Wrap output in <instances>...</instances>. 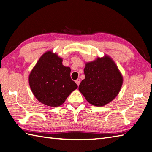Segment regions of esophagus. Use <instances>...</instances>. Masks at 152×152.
Instances as JSON below:
<instances>
[{
  "mask_svg": "<svg viewBox=\"0 0 152 152\" xmlns=\"http://www.w3.org/2000/svg\"><path fill=\"white\" fill-rule=\"evenodd\" d=\"M76 84L78 85V86L80 85V79H77L76 80Z\"/></svg>",
  "mask_w": 152,
  "mask_h": 152,
  "instance_id": "esophagus-1",
  "label": "esophagus"
}]
</instances>
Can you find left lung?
Returning <instances> with one entry per match:
<instances>
[{"label": "left lung", "mask_w": 152, "mask_h": 152, "mask_svg": "<svg viewBox=\"0 0 152 152\" xmlns=\"http://www.w3.org/2000/svg\"><path fill=\"white\" fill-rule=\"evenodd\" d=\"M86 78L79 86V91L90 104L102 106L118 95L123 83V76L111 57L106 56L86 63Z\"/></svg>", "instance_id": "8db88e82"}]
</instances>
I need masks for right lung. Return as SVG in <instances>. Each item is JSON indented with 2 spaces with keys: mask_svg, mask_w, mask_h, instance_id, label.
Here are the masks:
<instances>
[{
  "mask_svg": "<svg viewBox=\"0 0 152 152\" xmlns=\"http://www.w3.org/2000/svg\"><path fill=\"white\" fill-rule=\"evenodd\" d=\"M62 58L48 51L44 53L28 76L33 95L44 104L56 107L78 88L70 78V69L63 65Z\"/></svg>",
  "mask_w": 152,
  "mask_h": 152,
  "instance_id": "right-lung-1",
  "label": "right lung"
}]
</instances>
